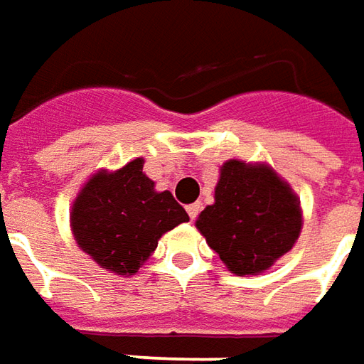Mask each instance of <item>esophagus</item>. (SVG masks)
I'll list each match as a JSON object with an SVG mask.
<instances>
[{
  "label": "esophagus",
  "instance_id": "esophagus-1",
  "mask_svg": "<svg viewBox=\"0 0 364 364\" xmlns=\"http://www.w3.org/2000/svg\"><path fill=\"white\" fill-rule=\"evenodd\" d=\"M201 211V203H193V205H187V213L191 219H197V215Z\"/></svg>",
  "mask_w": 364,
  "mask_h": 364
}]
</instances>
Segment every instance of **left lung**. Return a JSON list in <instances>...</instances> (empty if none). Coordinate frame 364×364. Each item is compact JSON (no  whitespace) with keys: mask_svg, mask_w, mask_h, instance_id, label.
I'll list each match as a JSON object with an SVG mask.
<instances>
[{"mask_svg":"<svg viewBox=\"0 0 364 364\" xmlns=\"http://www.w3.org/2000/svg\"><path fill=\"white\" fill-rule=\"evenodd\" d=\"M207 245L235 275H259L293 249L303 213L291 185L265 163L229 159L215 203L197 219Z\"/></svg>","mask_w":364,"mask_h":364,"instance_id":"obj_1","label":"left lung"}]
</instances>
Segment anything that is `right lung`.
<instances>
[{"mask_svg": "<svg viewBox=\"0 0 364 364\" xmlns=\"http://www.w3.org/2000/svg\"><path fill=\"white\" fill-rule=\"evenodd\" d=\"M189 221L169 191H155L137 157L117 171L101 169L71 207L77 245L101 269L133 275L157 249L161 235Z\"/></svg>", "mask_w": 364, "mask_h": 364, "instance_id": "1", "label": "right lung"}]
</instances>
